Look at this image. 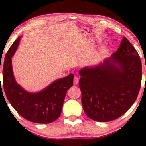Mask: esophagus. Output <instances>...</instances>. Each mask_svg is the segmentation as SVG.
I'll use <instances>...</instances> for the list:
<instances>
[{"label": "esophagus", "instance_id": "34e87169", "mask_svg": "<svg viewBox=\"0 0 146 146\" xmlns=\"http://www.w3.org/2000/svg\"><path fill=\"white\" fill-rule=\"evenodd\" d=\"M73 82H74V84H78V82H79V78L77 76H75L74 78Z\"/></svg>", "mask_w": 146, "mask_h": 146}]
</instances>
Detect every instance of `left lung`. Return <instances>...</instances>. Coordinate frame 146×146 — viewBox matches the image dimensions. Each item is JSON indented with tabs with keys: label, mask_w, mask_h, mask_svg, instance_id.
<instances>
[{
	"label": "left lung",
	"mask_w": 146,
	"mask_h": 146,
	"mask_svg": "<svg viewBox=\"0 0 146 146\" xmlns=\"http://www.w3.org/2000/svg\"><path fill=\"white\" fill-rule=\"evenodd\" d=\"M82 105L89 118L109 122L123 116L135 102L141 87V62L123 37L118 50L103 63L79 71Z\"/></svg>",
	"instance_id": "8db88e82"
}]
</instances>
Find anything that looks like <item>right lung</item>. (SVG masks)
<instances>
[{
  "mask_svg": "<svg viewBox=\"0 0 146 146\" xmlns=\"http://www.w3.org/2000/svg\"><path fill=\"white\" fill-rule=\"evenodd\" d=\"M20 39L21 36L16 39L5 55L3 65L5 93L13 108L25 119L35 123H51L60 116L66 93L73 85L74 74L57 79L38 92L26 91L17 83L12 68L11 58Z\"/></svg>",
  "mask_w": 146,
  "mask_h": 146,
  "instance_id": "obj_1",
  "label": "right lung"
}]
</instances>
